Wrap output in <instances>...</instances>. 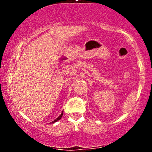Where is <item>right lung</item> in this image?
Listing matches in <instances>:
<instances>
[{
    "mask_svg": "<svg viewBox=\"0 0 152 152\" xmlns=\"http://www.w3.org/2000/svg\"><path fill=\"white\" fill-rule=\"evenodd\" d=\"M63 113H64V112H63V111H62L61 114V115H60V116H59L58 118H56V119H55V120H54V121H52V123H54V122H56L57 121H58V120H59V119H61V117H62V116H63Z\"/></svg>",
    "mask_w": 152,
    "mask_h": 152,
    "instance_id": "1",
    "label": "right lung"
}]
</instances>
